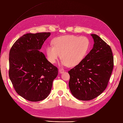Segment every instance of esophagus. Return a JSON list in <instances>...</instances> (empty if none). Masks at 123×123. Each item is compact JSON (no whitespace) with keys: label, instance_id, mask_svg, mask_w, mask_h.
<instances>
[{"label":"esophagus","instance_id":"34e87169","mask_svg":"<svg viewBox=\"0 0 123 123\" xmlns=\"http://www.w3.org/2000/svg\"><path fill=\"white\" fill-rule=\"evenodd\" d=\"M64 72V69H62V68H60L59 69V72L60 73V74H62L63 72Z\"/></svg>","mask_w":123,"mask_h":123}]
</instances>
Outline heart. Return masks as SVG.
<instances>
[{
	"label": "heart",
	"instance_id": "b5f03b06",
	"mask_svg": "<svg viewBox=\"0 0 123 123\" xmlns=\"http://www.w3.org/2000/svg\"><path fill=\"white\" fill-rule=\"evenodd\" d=\"M52 45L46 49L48 59L54 64L62 54V65L70 67L79 65L88 53L91 42L86 37L74 35H66L54 39Z\"/></svg>",
	"mask_w": 123,
	"mask_h": 123
}]
</instances>
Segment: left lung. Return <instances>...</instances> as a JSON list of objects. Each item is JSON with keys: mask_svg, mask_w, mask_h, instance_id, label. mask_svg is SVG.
<instances>
[{"mask_svg": "<svg viewBox=\"0 0 123 123\" xmlns=\"http://www.w3.org/2000/svg\"><path fill=\"white\" fill-rule=\"evenodd\" d=\"M91 36L93 48L83 61L68 71L71 94L83 101L93 99L105 90L114 65L110 46L98 35Z\"/></svg>", "mask_w": 123, "mask_h": 123, "instance_id": "obj_1", "label": "left lung"}]
</instances>
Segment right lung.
<instances>
[{
    "instance_id": "add662e5",
    "label": "right lung",
    "mask_w": 123,
    "mask_h": 123,
    "mask_svg": "<svg viewBox=\"0 0 123 123\" xmlns=\"http://www.w3.org/2000/svg\"><path fill=\"white\" fill-rule=\"evenodd\" d=\"M50 32L27 34L15 41L9 53V75L16 92L28 101L48 97L57 68L39 50Z\"/></svg>"
}]
</instances>
